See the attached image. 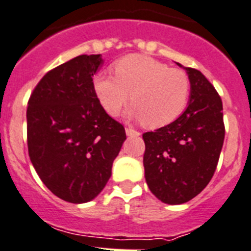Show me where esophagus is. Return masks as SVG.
Masks as SVG:
<instances>
[{
    "label": "esophagus",
    "instance_id": "34e87169",
    "mask_svg": "<svg viewBox=\"0 0 251 251\" xmlns=\"http://www.w3.org/2000/svg\"><path fill=\"white\" fill-rule=\"evenodd\" d=\"M125 131H126V135H127V136H139L140 135L139 131L135 130L133 127H126Z\"/></svg>",
    "mask_w": 251,
    "mask_h": 251
}]
</instances>
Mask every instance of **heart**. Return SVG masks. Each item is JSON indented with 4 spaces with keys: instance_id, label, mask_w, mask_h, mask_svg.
Returning <instances> with one entry per match:
<instances>
[{
    "instance_id": "obj_1",
    "label": "heart",
    "mask_w": 251,
    "mask_h": 251,
    "mask_svg": "<svg viewBox=\"0 0 251 251\" xmlns=\"http://www.w3.org/2000/svg\"><path fill=\"white\" fill-rule=\"evenodd\" d=\"M114 73L98 72L93 89L102 109L118 115L128 101L127 115L146 127L168 125L183 114L191 97V80L181 69L141 54H131L114 64Z\"/></svg>"
}]
</instances>
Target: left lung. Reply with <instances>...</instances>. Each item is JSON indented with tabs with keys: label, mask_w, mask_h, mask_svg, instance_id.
Masks as SVG:
<instances>
[{
	"label": "left lung",
	"mask_w": 251,
	"mask_h": 251,
	"mask_svg": "<svg viewBox=\"0 0 251 251\" xmlns=\"http://www.w3.org/2000/svg\"><path fill=\"white\" fill-rule=\"evenodd\" d=\"M186 70L191 80L186 111L167 126L142 135L146 182L167 204L188 202L207 187L226 136L219 94L200 70Z\"/></svg>",
	"instance_id": "left-lung-1"
}]
</instances>
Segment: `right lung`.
I'll return each mask as SVG.
<instances>
[{
	"mask_svg": "<svg viewBox=\"0 0 251 251\" xmlns=\"http://www.w3.org/2000/svg\"><path fill=\"white\" fill-rule=\"evenodd\" d=\"M100 54L79 55L49 70L30 94L28 153L47 188L70 203H85L104 189L126 140L93 89Z\"/></svg>",
	"mask_w": 251,
	"mask_h": 251,
	"instance_id": "1",
	"label": "right lung"
}]
</instances>
